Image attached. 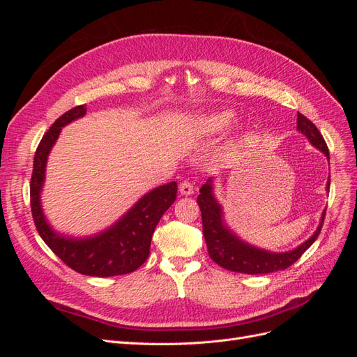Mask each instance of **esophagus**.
Returning <instances> with one entry per match:
<instances>
[{
	"mask_svg": "<svg viewBox=\"0 0 357 357\" xmlns=\"http://www.w3.org/2000/svg\"><path fill=\"white\" fill-rule=\"evenodd\" d=\"M178 190H180L181 195H192V193H193V185H192L190 181L185 180V181L180 183Z\"/></svg>",
	"mask_w": 357,
	"mask_h": 357,
	"instance_id": "34e87169",
	"label": "esophagus"
}]
</instances>
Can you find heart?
Instances as JSON below:
<instances>
[{
  "instance_id": "heart-1",
  "label": "heart",
  "mask_w": 357,
  "mask_h": 357,
  "mask_svg": "<svg viewBox=\"0 0 357 357\" xmlns=\"http://www.w3.org/2000/svg\"><path fill=\"white\" fill-rule=\"evenodd\" d=\"M235 113L232 110H218L207 113L201 119V129L205 134H219L228 129L235 122Z\"/></svg>"
}]
</instances>
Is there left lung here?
Listing matches in <instances>:
<instances>
[{
    "mask_svg": "<svg viewBox=\"0 0 357 357\" xmlns=\"http://www.w3.org/2000/svg\"><path fill=\"white\" fill-rule=\"evenodd\" d=\"M298 131L304 134L308 142L316 149L321 150L329 159V149L325 138L321 137L317 126L312 123L304 114L298 113ZM331 178L328 180L326 189L329 190ZM198 205L202 214V232L205 243H207L208 255L219 266L234 273L243 274H269L274 271H283V269L294 265L298 259L304 255L307 248L317 240L321 231L323 222H325L326 210L323 211L320 223L316 232L310 238L302 243L299 247L284 253H273L262 250L255 245H250L240 240L223 220L222 205L214 198L213 193V178H208L205 185L199 189Z\"/></svg>",
    "mask_w": 357,
    "mask_h": 357,
    "instance_id": "obj_1",
    "label": "left lung"
}]
</instances>
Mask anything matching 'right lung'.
I'll list each match as a JSON object with an SVG mask.
<instances>
[{
	"label": "right lung",
	"mask_w": 357,
	"mask_h": 357,
	"mask_svg": "<svg viewBox=\"0 0 357 357\" xmlns=\"http://www.w3.org/2000/svg\"><path fill=\"white\" fill-rule=\"evenodd\" d=\"M84 114L86 104L74 107L58 117L43 135L34 156L29 185L32 219L43 241L74 271L92 277L129 274L147 261L156 225L176 201L177 183L171 181L150 190L109 229L93 236L71 238L56 234L46 220L40 199L45 185L47 156L56 143L61 129Z\"/></svg>",
	"instance_id": "right-lung-1"
}]
</instances>
